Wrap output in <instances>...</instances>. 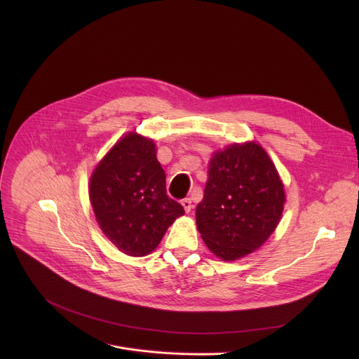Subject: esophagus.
<instances>
[{
    "mask_svg": "<svg viewBox=\"0 0 359 359\" xmlns=\"http://www.w3.org/2000/svg\"><path fill=\"white\" fill-rule=\"evenodd\" d=\"M182 205H183V208H184V211L189 214L191 212V210H192V199H189V198H186V199H183L182 201Z\"/></svg>",
    "mask_w": 359,
    "mask_h": 359,
    "instance_id": "34e87169",
    "label": "esophagus"
}]
</instances>
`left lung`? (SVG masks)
<instances>
[{"label":"left lung","instance_id":"obj_1","mask_svg":"<svg viewBox=\"0 0 359 359\" xmlns=\"http://www.w3.org/2000/svg\"><path fill=\"white\" fill-rule=\"evenodd\" d=\"M284 203V184L266 151L256 142L233 144L210 161L196 227L215 256L237 260L269 238Z\"/></svg>","mask_w":359,"mask_h":359}]
</instances>
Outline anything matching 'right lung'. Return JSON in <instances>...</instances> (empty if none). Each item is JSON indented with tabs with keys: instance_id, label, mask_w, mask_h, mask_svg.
I'll return each instance as SVG.
<instances>
[{
	"instance_id": "right-lung-1",
	"label": "right lung",
	"mask_w": 359,
	"mask_h": 359,
	"mask_svg": "<svg viewBox=\"0 0 359 359\" xmlns=\"http://www.w3.org/2000/svg\"><path fill=\"white\" fill-rule=\"evenodd\" d=\"M153 140L121 138L90 177V202L103 234L129 256L153 252L183 206L168 198Z\"/></svg>"
}]
</instances>
